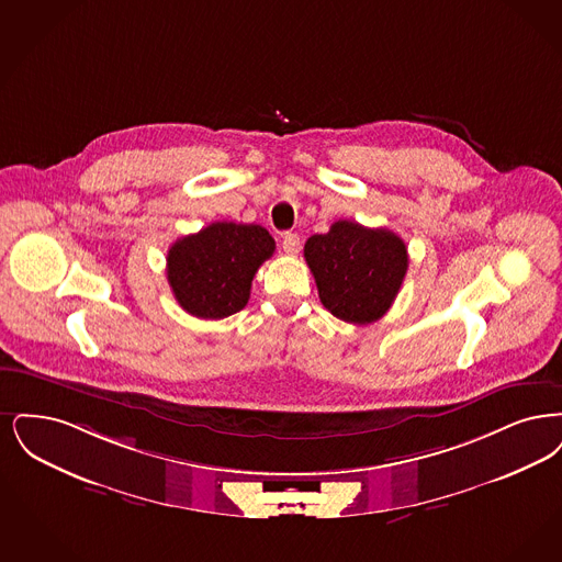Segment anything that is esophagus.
Returning a JSON list of instances; mask_svg holds the SVG:
<instances>
[{
    "label": "esophagus",
    "instance_id": "obj_1",
    "mask_svg": "<svg viewBox=\"0 0 562 562\" xmlns=\"http://www.w3.org/2000/svg\"><path fill=\"white\" fill-rule=\"evenodd\" d=\"M283 251L288 256H295L300 251V237L295 233H285L283 235Z\"/></svg>",
    "mask_w": 562,
    "mask_h": 562
}]
</instances>
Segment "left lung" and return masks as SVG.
Returning <instances> with one entry per match:
<instances>
[{
  "label": "left lung",
  "instance_id": "obj_1",
  "mask_svg": "<svg viewBox=\"0 0 562 562\" xmlns=\"http://www.w3.org/2000/svg\"><path fill=\"white\" fill-rule=\"evenodd\" d=\"M323 306L346 323L367 325L384 317L407 272V247L389 228L338 220L329 233L304 245Z\"/></svg>",
  "mask_w": 562,
  "mask_h": 562
}]
</instances>
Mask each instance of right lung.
<instances>
[{
    "mask_svg": "<svg viewBox=\"0 0 562 562\" xmlns=\"http://www.w3.org/2000/svg\"><path fill=\"white\" fill-rule=\"evenodd\" d=\"M272 254L274 239L260 224L214 222L171 245L168 283L189 315L231 317L247 304L251 281Z\"/></svg>",
    "mask_w": 562,
    "mask_h": 562,
    "instance_id": "right-lung-1",
    "label": "right lung"
}]
</instances>
